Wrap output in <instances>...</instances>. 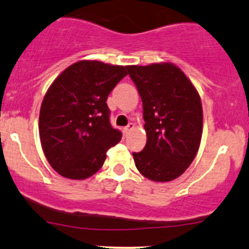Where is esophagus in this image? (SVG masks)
<instances>
[{"mask_svg":"<svg viewBox=\"0 0 249 249\" xmlns=\"http://www.w3.org/2000/svg\"><path fill=\"white\" fill-rule=\"evenodd\" d=\"M134 128H135V124H129L127 125V127L124 128V134H128L129 132H132Z\"/></svg>","mask_w":249,"mask_h":249,"instance_id":"esophagus-1","label":"esophagus"}]
</instances>
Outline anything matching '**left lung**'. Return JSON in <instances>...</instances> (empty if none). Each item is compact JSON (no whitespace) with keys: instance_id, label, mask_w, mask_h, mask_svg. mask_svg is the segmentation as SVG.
<instances>
[{"instance_id":"left-lung-1","label":"left lung","mask_w":249,"mask_h":249,"mask_svg":"<svg viewBox=\"0 0 249 249\" xmlns=\"http://www.w3.org/2000/svg\"><path fill=\"white\" fill-rule=\"evenodd\" d=\"M143 106L147 143L133 153L144 178L167 182L182 175L199 150L202 105L191 80L175 64L127 66Z\"/></svg>"}]
</instances>
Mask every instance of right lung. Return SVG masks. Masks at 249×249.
Wrapping results in <instances>:
<instances>
[{"label":"right lung","instance_id":"obj_1","mask_svg":"<svg viewBox=\"0 0 249 249\" xmlns=\"http://www.w3.org/2000/svg\"><path fill=\"white\" fill-rule=\"evenodd\" d=\"M125 75L124 66L83 60L64 69L47 90L38 130L44 155L60 175L91 177L120 142L122 134L111 127L107 99Z\"/></svg>","mask_w":249,"mask_h":249}]
</instances>
